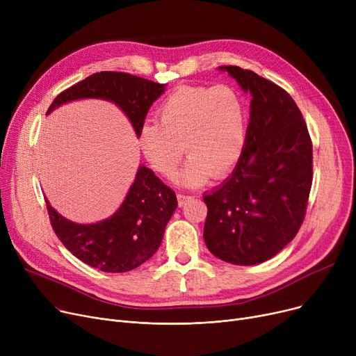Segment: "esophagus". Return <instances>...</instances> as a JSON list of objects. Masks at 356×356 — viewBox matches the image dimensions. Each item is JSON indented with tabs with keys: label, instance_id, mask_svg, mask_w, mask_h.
<instances>
[{
	"label": "esophagus",
	"instance_id": "esophagus-1",
	"mask_svg": "<svg viewBox=\"0 0 356 356\" xmlns=\"http://www.w3.org/2000/svg\"><path fill=\"white\" fill-rule=\"evenodd\" d=\"M189 199H192V196H189V195H184V193H179V195H177V200H179L180 207H183V204H186V202H188Z\"/></svg>",
	"mask_w": 356,
	"mask_h": 356
}]
</instances>
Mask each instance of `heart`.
<instances>
[{"instance_id": "1", "label": "heart", "mask_w": 356, "mask_h": 356, "mask_svg": "<svg viewBox=\"0 0 356 356\" xmlns=\"http://www.w3.org/2000/svg\"><path fill=\"white\" fill-rule=\"evenodd\" d=\"M159 122H144L138 143L148 164L170 177L186 152L189 156L176 180L188 188L211 176L229 175L247 141V109L239 93L227 85L183 86L157 109Z\"/></svg>"}]
</instances>
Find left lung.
<instances>
[{"mask_svg":"<svg viewBox=\"0 0 356 356\" xmlns=\"http://www.w3.org/2000/svg\"><path fill=\"white\" fill-rule=\"evenodd\" d=\"M219 70L252 99L241 160L219 188L203 196V238L222 261L255 266L282 251L302 227L313 179L312 140L283 88L238 66Z\"/></svg>","mask_w":356,"mask_h":356,"instance_id":"obj_1","label":"left lung"}]
</instances>
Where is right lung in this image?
<instances>
[{
  "label": "right lung",
  "mask_w": 356,
  "mask_h": 356,
  "mask_svg": "<svg viewBox=\"0 0 356 356\" xmlns=\"http://www.w3.org/2000/svg\"><path fill=\"white\" fill-rule=\"evenodd\" d=\"M164 90L165 83L124 72H99L59 93L47 114L76 99H105L124 111L138 137L149 106ZM46 207L53 231L74 257L105 273H125L156 254L167 222L177 208V199L153 170L140 165L121 207L104 220L83 225L59 215L47 199Z\"/></svg>",
  "instance_id": "add662e5"
}]
</instances>
